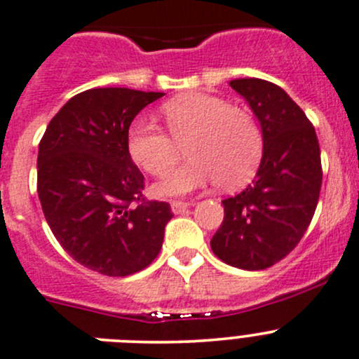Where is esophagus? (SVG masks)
I'll return each mask as SVG.
<instances>
[{
	"label": "esophagus",
	"instance_id": "esophagus-1",
	"mask_svg": "<svg viewBox=\"0 0 359 359\" xmlns=\"http://www.w3.org/2000/svg\"><path fill=\"white\" fill-rule=\"evenodd\" d=\"M191 206H192V203H189V201H172V211L175 215L184 213V211H186L187 208H191Z\"/></svg>",
	"mask_w": 359,
	"mask_h": 359
}]
</instances>
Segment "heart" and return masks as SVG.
Returning a JSON list of instances; mask_svg holds the SVG:
<instances>
[{
  "mask_svg": "<svg viewBox=\"0 0 359 359\" xmlns=\"http://www.w3.org/2000/svg\"><path fill=\"white\" fill-rule=\"evenodd\" d=\"M167 129L137 122L129 129L127 148L132 160L154 177H165L188 146L191 160L156 186L160 196H180L218 184L236 187L246 184L263 154L258 122L244 108L230 107L210 94L191 93L173 97L161 108Z\"/></svg>",
  "mask_w": 359,
  "mask_h": 359,
  "instance_id": "b5f03b06",
  "label": "heart"
}]
</instances>
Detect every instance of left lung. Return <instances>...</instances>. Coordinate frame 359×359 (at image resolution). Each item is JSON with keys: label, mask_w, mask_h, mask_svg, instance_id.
<instances>
[{"label": "left lung", "mask_w": 359, "mask_h": 359, "mask_svg": "<svg viewBox=\"0 0 359 359\" xmlns=\"http://www.w3.org/2000/svg\"><path fill=\"white\" fill-rule=\"evenodd\" d=\"M258 116L263 158L255 180L222 201L225 217L211 239L230 266L265 270L299 244L322 187L320 144L313 123L284 89L263 79L230 81Z\"/></svg>", "instance_id": "8db88e82"}]
</instances>
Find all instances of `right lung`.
Returning <instances> with one entry per match:
<instances>
[{"instance_id":"add662e5","label":"right lung","mask_w":359,"mask_h":359,"mask_svg":"<svg viewBox=\"0 0 359 359\" xmlns=\"http://www.w3.org/2000/svg\"><path fill=\"white\" fill-rule=\"evenodd\" d=\"M163 93L88 89L51 118L39 142L37 194L62 248L86 269L127 277L153 263L165 225V201L144 198V175L127 135L134 116Z\"/></svg>"}]
</instances>
